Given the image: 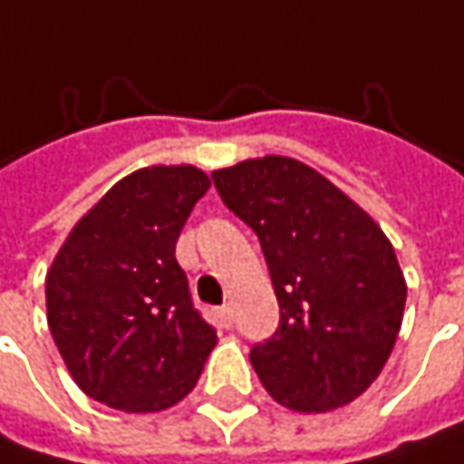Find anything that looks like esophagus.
<instances>
[{"instance_id":"obj_1","label":"esophagus","mask_w":464,"mask_h":464,"mask_svg":"<svg viewBox=\"0 0 464 464\" xmlns=\"http://www.w3.org/2000/svg\"><path fill=\"white\" fill-rule=\"evenodd\" d=\"M218 322H221L224 327H232V306H221V309H218Z\"/></svg>"}]
</instances>
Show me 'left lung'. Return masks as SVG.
<instances>
[{"mask_svg":"<svg viewBox=\"0 0 464 464\" xmlns=\"http://www.w3.org/2000/svg\"><path fill=\"white\" fill-rule=\"evenodd\" d=\"M229 211L258 235L280 327L250 351L269 396L293 412H333L382 372L401 330L407 280L381 224L316 169L248 158L216 169Z\"/></svg>","mask_w":464,"mask_h":464,"instance_id":"left-lung-1","label":"left lung"}]
</instances>
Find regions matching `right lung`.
<instances>
[{"instance_id":"right-lung-1","label":"right lung","mask_w":464,"mask_h":464,"mask_svg":"<svg viewBox=\"0 0 464 464\" xmlns=\"http://www.w3.org/2000/svg\"><path fill=\"white\" fill-rule=\"evenodd\" d=\"M211 179L145 166L73 224L47 272V324L71 378L113 410L148 414L195 388L216 333L192 309L177 240Z\"/></svg>"}]
</instances>
